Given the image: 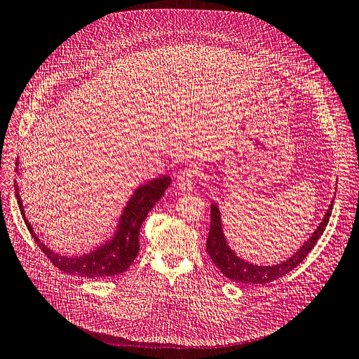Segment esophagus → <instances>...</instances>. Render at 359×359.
Returning <instances> with one entry per match:
<instances>
[{
	"label": "esophagus",
	"instance_id": "34e87169",
	"mask_svg": "<svg viewBox=\"0 0 359 359\" xmlns=\"http://www.w3.org/2000/svg\"><path fill=\"white\" fill-rule=\"evenodd\" d=\"M177 186L182 191H192L196 183V173L192 168H183L177 176Z\"/></svg>",
	"mask_w": 359,
	"mask_h": 359
}]
</instances>
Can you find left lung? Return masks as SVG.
I'll return each mask as SVG.
<instances>
[{
	"mask_svg": "<svg viewBox=\"0 0 359 359\" xmlns=\"http://www.w3.org/2000/svg\"><path fill=\"white\" fill-rule=\"evenodd\" d=\"M333 202L334 199L330 202L329 210H327L321 223L313 233V236L299 248L298 252H294L289 259L276 264V266H257V264L242 259L231 251V248L227 245V241L224 238L220 210H218L214 202L211 205V224L210 235L207 238V252L211 257L212 262L215 264V267L227 278L248 285H266L269 282H273V280L283 277L285 274L298 267L305 259L311 249L316 246L317 241L321 238L327 227V223L330 220Z\"/></svg>",
	"mask_w": 359,
	"mask_h": 359,
	"instance_id": "1",
	"label": "left lung"
}]
</instances>
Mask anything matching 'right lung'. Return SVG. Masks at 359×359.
I'll use <instances>...</instances> for the list:
<instances>
[{"label": "right lung", "instance_id": "add662e5", "mask_svg": "<svg viewBox=\"0 0 359 359\" xmlns=\"http://www.w3.org/2000/svg\"><path fill=\"white\" fill-rule=\"evenodd\" d=\"M18 165L19 160L15 161V171H19ZM170 183L171 179L168 176H161L158 179L149 180L148 183L139 186L130 196L126 207H124L121 217L118 218V224L114 236L110 241H107L104 245H100L97 249H93L89 254L79 257H66L57 254L51 251L50 248H46L43 242L39 241V238L35 235L32 226H30L25 215L23 202L19 195L18 183L15 182L14 188L25 224L30 231V235H32L34 241L41 248V251L63 273L95 278L121 274L132 266L133 259L137 257L139 252V230H141V226L148 212L164 195Z\"/></svg>", "mask_w": 359, "mask_h": 359}]
</instances>
